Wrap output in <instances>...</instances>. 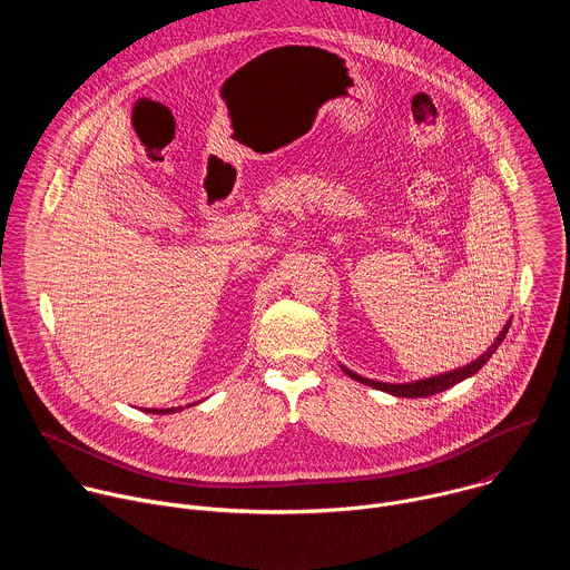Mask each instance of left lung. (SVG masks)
I'll use <instances>...</instances> for the list:
<instances>
[{"instance_id": "1", "label": "left lung", "mask_w": 570, "mask_h": 570, "mask_svg": "<svg viewBox=\"0 0 570 570\" xmlns=\"http://www.w3.org/2000/svg\"><path fill=\"white\" fill-rule=\"evenodd\" d=\"M510 324H512V320H508V322H505V327L501 330V334L497 336V341H494L490 347H487V352H484V354H480L475 361H471V363H466V365H462V367H458V370L442 372V374H438V376H429V379H420V381H409V383H383V381H374V379L361 376V374L352 372V370H350V367H345V365H341V370H343L347 376H352L354 381L365 383V385L376 387V390H383V392L394 394V396H405V399L431 396V394L444 392V390L453 387L455 383H460V381H464V379L473 376V374H475V372H478L487 361L492 358V354L499 350V345L503 343V338H505V334H508V330H510Z\"/></svg>"}]
</instances>
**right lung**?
Listing matches in <instances>:
<instances>
[{"instance_id":"add662e5","label":"right lung","mask_w":570,"mask_h":570,"mask_svg":"<svg viewBox=\"0 0 570 570\" xmlns=\"http://www.w3.org/2000/svg\"><path fill=\"white\" fill-rule=\"evenodd\" d=\"M194 405V403H191ZM189 409V405H187ZM144 413H153V415H169V413H178V411H183V409H141Z\"/></svg>"}]
</instances>
